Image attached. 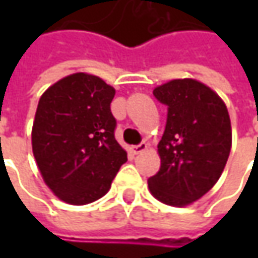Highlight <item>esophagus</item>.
<instances>
[{"label":"esophagus","mask_w":258,"mask_h":258,"mask_svg":"<svg viewBox=\"0 0 258 258\" xmlns=\"http://www.w3.org/2000/svg\"><path fill=\"white\" fill-rule=\"evenodd\" d=\"M148 149V144H141V145H136V146H132L131 148V151H132V154L135 155H139L142 154V152H145Z\"/></svg>","instance_id":"obj_1"}]
</instances>
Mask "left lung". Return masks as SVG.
<instances>
[{
  "mask_svg": "<svg viewBox=\"0 0 258 258\" xmlns=\"http://www.w3.org/2000/svg\"><path fill=\"white\" fill-rule=\"evenodd\" d=\"M168 106V119L158 144L161 168L148 179L161 203L186 207L208 192L223 173L233 132L224 100L195 79H175L154 89Z\"/></svg>",
  "mask_w": 258,
  "mask_h": 258,
  "instance_id": "left-lung-1",
  "label": "left lung"
}]
</instances>
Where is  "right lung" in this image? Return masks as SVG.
I'll return each instance as SVG.
<instances>
[{"mask_svg": "<svg viewBox=\"0 0 258 258\" xmlns=\"http://www.w3.org/2000/svg\"><path fill=\"white\" fill-rule=\"evenodd\" d=\"M114 93L100 77L80 72L55 82L38 100L33 154L45 185L64 203L97 201L127 161L114 139Z\"/></svg>", "mask_w": 258, "mask_h": 258, "instance_id": "right-lung-1", "label": "right lung"}]
</instances>
